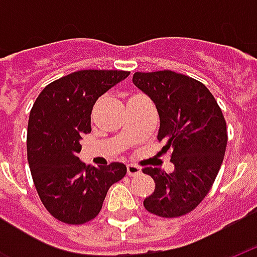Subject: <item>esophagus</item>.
Returning a JSON list of instances; mask_svg holds the SVG:
<instances>
[{
  "label": "esophagus",
  "instance_id": "obj_1",
  "mask_svg": "<svg viewBox=\"0 0 257 257\" xmlns=\"http://www.w3.org/2000/svg\"><path fill=\"white\" fill-rule=\"evenodd\" d=\"M126 172H128L129 176H136V175H139V173H142V169H140L139 167H136V165H128L126 167Z\"/></svg>",
  "mask_w": 257,
  "mask_h": 257
}]
</instances>
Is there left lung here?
Listing matches in <instances>:
<instances>
[{
    "label": "left lung",
    "mask_w": 257,
    "mask_h": 257,
    "mask_svg": "<svg viewBox=\"0 0 257 257\" xmlns=\"http://www.w3.org/2000/svg\"><path fill=\"white\" fill-rule=\"evenodd\" d=\"M134 84L154 101L160 115L158 140L172 150V173L145 168L156 182L145 208L161 217H178L195 209L209 193L227 146L220 107L202 82L171 70L135 73Z\"/></svg>",
    "instance_id": "left-lung-1"
}]
</instances>
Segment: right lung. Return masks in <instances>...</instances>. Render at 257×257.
<instances>
[{"mask_svg":"<svg viewBox=\"0 0 257 257\" xmlns=\"http://www.w3.org/2000/svg\"><path fill=\"white\" fill-rule=\"evenodd\" d=\"M122 70H81L47 85L27 126V160L37 193L51 215L67 224L95 219L112 184L126 167L112 162L86 167L81 139L90 132V112L103 93L129 75Z\"/></svg>","mask_w":257,"mask_h":257,"instance_id":"1","label":"right lung"}]
</instances>
